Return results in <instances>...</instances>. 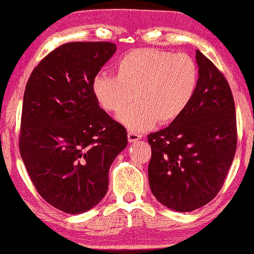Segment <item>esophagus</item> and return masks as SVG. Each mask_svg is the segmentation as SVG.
<instances>
[{"label":"esophagus","mask_w":254,"mask_h":254,"mask_svg":"<svg viewBox=\"0 0 254 254\" xmlns=\"http://www.w3.org/2000/svg\"><path fill=\"white\" fill-rule=\"evenodd\" d=\"M141 137H142L141 133L136 132V131H133V130H129V132H127V138H129L130 143L137 142L138 139H141Z\"/></svg>","instance_id":"34e87169"}]
</instances>
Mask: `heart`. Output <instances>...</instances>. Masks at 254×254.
I'll return each mask as SVG.
<instances>
[{
  "label": "heart",
  "mask_w": 254,
  "mask_h": 254,
  "mask_svg": "<svg viewBox=\"0 0 254 254\" xmlns=\"http://www.w3.org/2000/svg\"><path fill=\"white\" fill-rule=\"evenodd\" d=\"M116 74L95 76L93 92L100 106L112 113L135 97L137 103L118 116L131 130L176 121L189 107L198 84V66L190 55L156 49L127 52L116 64Z\"/></svg>",
  "instance_id": "obj_1"
}]
</instances>
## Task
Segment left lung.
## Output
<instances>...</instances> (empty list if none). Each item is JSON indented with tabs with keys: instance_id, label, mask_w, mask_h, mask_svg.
I'll return each mask as SVG.
<instances>
[{
	"instance_id": "1",
	"label": "left lung",
	"mask_w": 254,
	"mask_h": 254,
	"mask_svg": "<svg viewBox=\"0 0 254 254\" xmlns=\"http://www.w3.org/2000/svg\"><path fill=\"white\" fill-rule=\"evenodd\" d=\"M199 77L189 107L165 129L148 135L150 190L172 210L205 205L223 186L238 143L234 98L228 81L196 52Z\"/></svg>"
}]
</instances>
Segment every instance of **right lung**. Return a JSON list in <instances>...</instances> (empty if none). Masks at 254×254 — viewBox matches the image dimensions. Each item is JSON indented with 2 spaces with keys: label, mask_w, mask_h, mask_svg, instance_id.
<instances>
[{
  "label": "right lung",
  "mask_w": 254,
  "mask_h": 254,
  "mask_svg": "<svg viewBox=\"0 0 254 254\" xmlns=\"http://www.w3.org/2000/svg\"><path fill=\"white\" fill-rule=\"evenodd\" d=\"M110 42H74L40 61L26 83L19 149L38 193L68 214L95 206L109 188L125 127L99 106L93 80L113 54Z\"/></svg>",
  "instance_id": "obj_1"
}]
</instances>
